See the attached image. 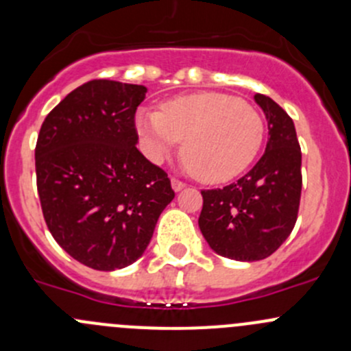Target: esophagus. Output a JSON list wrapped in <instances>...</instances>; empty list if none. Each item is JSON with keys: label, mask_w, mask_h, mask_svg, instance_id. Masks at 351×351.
Returning <instances> with one entry per match:
<instances>
[{"label": "esophagus", "mask_w": 351, "mask_h": 351, "mask_svg": "<svg viewBox=\"0 0 351 351\" xmlns=\"http://www.w3.org/2000/svg\"><path fill=\"white\" fill-rule=\"evenodd\" d=\"M171 189L175 190V192H180V190L185 189V183L178 178H171Z\"/></svg>", "instance_id": "1"}]
</instances>
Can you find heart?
I'll return each mask as SVG.
<instances>
[{
  "label": "heart",
  "instance_id": "1",
  "mask_svg": "<svg viewBox=\"0 0 351 351\" xmlns=\"http://www.w3.org/2000/svg\"><path fill=\"white\" fill-rule=\"evenodd\" d=\"M136 125L156 162L180 141L189 171L204 183H224L241 175L263 143V119L250 104L226 93L173 98L161 110L141 108Z\"/></svg>",
  "mask_w": 351,
  "mask_h": 351
}]
</instances>
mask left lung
Masks as SVG:
<instances>
[{"mask_svg": "<svg viewBox=\"0 0 351 351\" xmlns=\"http://www.w3.org/2000/svg\"><path fill=\"white\" fill-rule=\"evenodd\" d=\"M254 101L268 122L267 149L236 183L202 190L198 228L217 254L236 261L270 256L289 238L302 190V154L292 119L270 97Z\"/></svg>", "mask_w": 351, "mask_h": 351, "instance_id": "8db88e82", "label": "left lung"}]
</instances>
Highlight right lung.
<instances>
[{
  "mask_svg": "<svg viewBox=\"0 0 351 351\" xmlns=\"http://www.w3.org/2000/svg\"><path fill=\"white\" fill-rule=\"evenodd\" d=\"M143 84L93 80L58 105L38 132L42 214L59 246L93 270L132 265L175 198L168 175L136 147Z\"/></svg>",
  "mask_w": 351,
  "mask_h": 351,
  "instance_id": "right-lung-1",
  "label": "right lung"
}]
</instances>
